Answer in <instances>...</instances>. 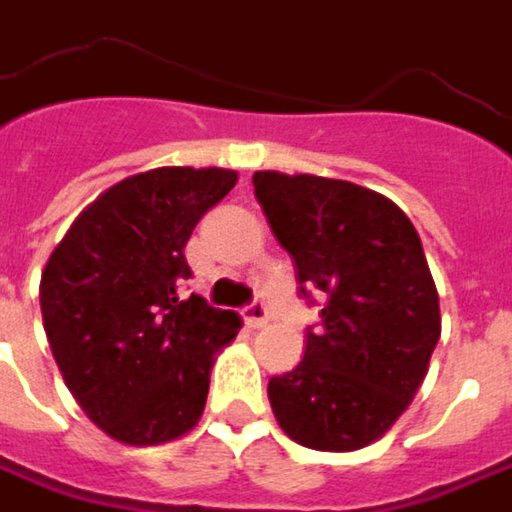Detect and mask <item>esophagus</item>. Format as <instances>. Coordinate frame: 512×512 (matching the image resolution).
Returning a JSON list of instances; mask_svg holds the SVG:
<instances>
[{
	"instance_id": "34e87169",
	"label": "esophagus",
	"mask_w": 512,
	"mask_h": 512,
	"mask_svg": "<svg viewBox=\"0 0 512 512\" xmlns=\"http://www.w3.org/2000/svg\"><path fill=\"white\" fill-rule=\"evenodd\" d=\"M243 321H246V326H252V329H257V326H263V323L269 321V306H266V300L255 298L252 303H246V306H243Z\"/></svg>"
}]
</instances>
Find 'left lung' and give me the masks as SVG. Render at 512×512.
I'll use <instances>...</instances> for the list:
<instances>
[{
	"label": "left lung",
	"mask_w": 512,
	"mask_h": 512,
	"mask_svg": "<svg viewBox=\"0 0 512 512\" xmlns=\"http://www.w3.org/2000/svg\"><path fill=\"white\" fill-rule=\"evenodd\" d=\"M252 183L300 295L321 298L303 361L269 378L275 418L303 447L361 450L410 407L441 335L421 237L392 200L346 180L255 171Z\"/></svg>",
	"instance_id": "1"
}]
</instances>
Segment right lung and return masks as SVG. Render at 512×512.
<instances>
[{"instance_id":"add662e5","label":"right lung","mask_w":512,"mask_h":512,"mask_svg":"<svg viewBox=\"0 0 512 512\" xmlns=\"http://www.w3.org/2000/svg\"><path fill=\"white\" fill-rule=\"evenodd\" d=\"M237 183L226 168H151L100 194L42 272L59 372L85 415L123 444H163L206 407L214 352L240 318L186 295L194 226Z\"/></svg>"}]
</instances>
